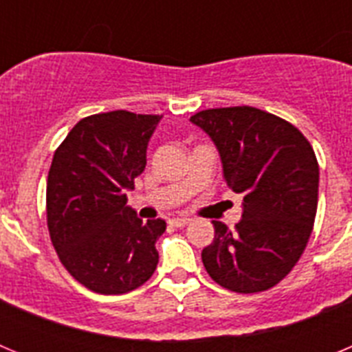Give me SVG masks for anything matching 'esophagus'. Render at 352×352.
<instances>
[{
	"label": "esophagus",
	"instance_id": "obj_1",
	"mask_svg": "<svg viewBox=\"0 0 352 352\" xmlns=\"http://www.w3.org/2000/svg\"><path fill=\"white\" fill-rule=\"evenodd\" d=\"M170 223L174 227H185L190 223V219H186V217H174V219H170Z\"/></svg>",
	"mask_w": 352,
	"mask_h": 352
}]
</instances>
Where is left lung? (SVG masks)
Masks as SVG:
<instances>
[{"label": "left lung", "mask_w": 352, "mask_h": 352, "mask_svg": "<svg viewBox=\"0 0 352 352\" xmlns=\"http://www.w3.org/2000/svg\"><path fill=\"white\" fill-rule=\"evenodd\" d=\"M190 121L213 141L227 185L243 195L234 231L213 222L204 268L229 291H266L309 243L319 192L316 153L296 126L256 107L208 109Z\"/></svg>", "instance_id": "obj_1"}]
</instances>
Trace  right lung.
Wrapping results in <instances>:
<instances>
[{
  "label": "right lung",
  "instance_id": "right-lung-1",
  "mask_svg": "<svg viewBox=\"0 0 352 352\" xmlns=\"http://www.w3.org/2000/svg\"><path fill=\"white\" fill-rule=\"evenodd\" d=\"M162 116L126 111L93 114L56 149L47 178V226L60 261L77 282L100 294L144 284L158 264L162 219L142 222L126 192L146 167Z\"/></svg>",
  "mask_w": 352,
  "mask_h": 352
}]
</instances>
